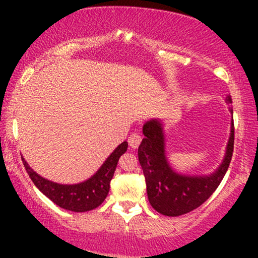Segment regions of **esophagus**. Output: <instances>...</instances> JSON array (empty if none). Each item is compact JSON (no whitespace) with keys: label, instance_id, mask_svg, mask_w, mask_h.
<instances>
[{"label":"esophagus","instance_id":"1","mask_svg":"<svg viewBox=\"0 0 258 258\" xmlns=\"http://www.w3.org/2000/svg\"><path fill=\"white\" fill-rule=\"evenodd\" d=\"M141 142H142V137H141V135H139V133L133 132V133H131V135H130L128 144H130V147L132 148V149H137V148L139 147V144H141Z\"/></svg>","mask_w":258,"mask_h":258}]
</instances>
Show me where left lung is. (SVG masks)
<instances>
[{
	"instance_id": "8db88e82",
	"label": "left lung",
	"mask_w": 258,
	"mask_h": 258,
	"mask_svg": "<svg viewBox=\"0 0 258 258\" xmlns=\"http://www.w3.org/2000/svg\"><path fill=\"white\" fill-rule=\"evenodd\" d=\"M226 102L232 103L230 96ZM233 116V109L229 108ZM144 138L138 148V159L147 183V194L150 205L159 214L177 217L203 205L211 197L223 179L234 148V123H230V135L226 154L221 165L210 174L178 173L166 156V137L164 122L160 119L147 121L143 126Z\"/></svg>"
}]
</instances>
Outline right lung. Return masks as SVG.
<instances>
[{"instance_id": "right-lung-1", "label": "right lung", "mask_w": 258, "mask_h": 258, "mask_svg": "<svg viewBox=\"0 0 258 258\" xmlns=\"http://www.w3.org/2000/svg\"><path fill=\"white\" fill-rule=\"evenodd\" d=\"M128 143L122 142L110 155L106 158L103 165L93 176L76 184H60L43 178L29 166L24 158H22L26 172L29 173L34 184L40 189L41 193L51 199L55 205L73 212H87L98 207L105 200L110 189V180L116 170L120 156L126 153Z\"/></svg>"}]
</instances>
